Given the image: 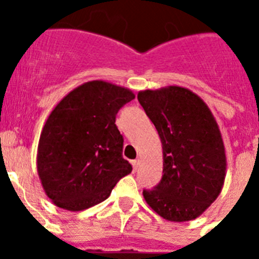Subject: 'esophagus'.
I'll list each match as a JSON object with an SVG mask.
<instances>
[{
  "label": "esophagus",
  "mask_w": 259,
  "mask_h": 259,
  "mask_svg": "<svg viewBox=\"0 0 259 259\" xmlns=\"http://www.w3.org/2000/svg\"><path fill=\"white\" fill-rule=\"evenodd\" d=\"M132 166H134V170L137 171L139 170V167H140V161H139V159H135V161H132Z\"/></svg>",
  "instance_id": "34e87169"
}]
</instances>
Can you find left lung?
I'll return each instance as SVG.
<instances>
[{
    "label": "left lung",
    "mask_w": 259,
    "mask_h": 259,
    "mask_svg": "<svg viewBox=\"0 0 259 259\" xmlns=\"http://www.w3.org/2000/svg\"><path fill=\"white\" fill-rule=\"evenodd\" d=\"M137 100L155 125L163 149V175L144 191L146 203L162 218H198L217 200L227 168L221 130L209 106L183 87L140 91Z\"/></svg>",
    "instance_id": "obj_1"
}]
</instances>
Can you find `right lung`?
<instances>
[{
  "label": "right lung",
  "mask_w": 259,
  "mask_h": 259,
  "mask_svg": "<svg viewBox=\"0 0 259 259\" xmlns=\"http://www.w3.org/2000/svg\"><path fill=\"white\" fill-rule=\"evenodd\" d=\"M134 98L124 87L92 80L72 89L53 109L38 140L37 172L56 206L68 211L95 206L131 174L115 116Z\"/></svg>",
  "instance_id": "right-lung-1"
}]
</instances>
